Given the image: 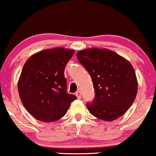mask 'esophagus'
Masks as SVG:
<instances>
[{
  "label": "esophagus",
  "instance_id": "obj_1",
  "mask_svg": "<svg viewBox=\"0 0 156 156\" xmlns=\"http://www.w3.org/2000/svg\"><path fill=\"white\" fill-rule=\"evenodd\" d=\"M76 95L78 99H80V98H81V92H80V91H78V92L76 93Z\"/></svg>",
  "mask_w": 156,
  "mask_h": 156
}]
</instances>
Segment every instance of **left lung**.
<instances>
[{
    "instance_id": "left-lung-1",
    "label": "left lung",
    "mask_w": 156,
    "mask_h": 156,
    "mask_svg": "<svg viewBox=\"0 0 156 156\" xmlns=\"http://www.w3.org/2000/svg\"><path fill=\"white\" fill-rule=\"evenodd\" d=\"M76 55L94 86V100L87 103L91 114L107 122L122 116L137 94L136 76L131 64L108 49L89 48Z\"/></svg>"
}]
</instances>
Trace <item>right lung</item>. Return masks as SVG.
Here are the masks:
<instances>
[{"label": "right lung", "instance_id": "1", "mask_svg": "<svg viewBox=\"0 0 156 156\" xmlns=\"http://www.w3.org/2000/svg\"><path fill=\"white\" fill-rule=\"evenodd\" d=\"M74 50L55 48L31 55L23 66L18 92L23 105L35 119L45 122L58 120L77 99L67 92L64 68Z\"/></svg>", "mask_w": 156, "mask_h": 156}]
</instances>
